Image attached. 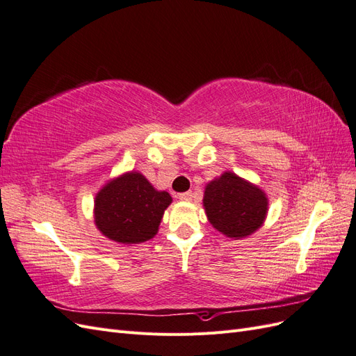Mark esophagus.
<instances>
[{
    "mask_svg": "<svg viewBox=\"0 0 356 356\" xmlns=\"http://www.w3.org/2000/svg\"><path fill=\"white\" fill-rule=\"evenodd\" d=\"M178 197H179V200H184V202H188V200H191V197H193V193H191V191H186V193H179V195H178Z\"/></svg>",
    "mask_w": 356,
    "mask_h": 356,
    "instance_id": "obj_1",
    "label": "esophagus"
}]
</instances>
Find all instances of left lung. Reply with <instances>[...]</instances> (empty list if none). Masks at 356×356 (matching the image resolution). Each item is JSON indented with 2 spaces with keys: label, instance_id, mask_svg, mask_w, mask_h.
Returning <instances> with one entry per match:
<instances>
[{
  "label": "left lung",
  "instance_id": "left-lung-1",
  "mask_svg": "<svg viewBox=\"0 0 356 356\" xmlns=\"http://www.w3.org/2000/svg\"><path fill=\"white\" fill-rule=\"evenodd\" d=\"M203 207L209 222L227 238H246L261 227L268 202L266 193L233 172H224L204 188Z\"/></svg>",
  "mask_w": 356,
  "mask_h": 356
}]
</instances>
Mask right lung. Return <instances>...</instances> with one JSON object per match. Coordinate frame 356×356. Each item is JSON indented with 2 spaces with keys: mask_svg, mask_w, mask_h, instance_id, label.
<instances>
[{
  "mask_svg": "<svg viewBox=\"0 0 356 356\" xmlns=\"http://www.w3.org/2000/svg\"><path fill=\"white\" fill-rule=\"evenodd\" d=\"M170 203L168 191H157L139 172H126L96 195L95 224L114 242L141 243L154 238Z\"/></svg>",
  "mask_w": 356,
  "mask_h": 356,
  "instance_id": "obj_1",
  "label": "right lung"
}]
</instances>
